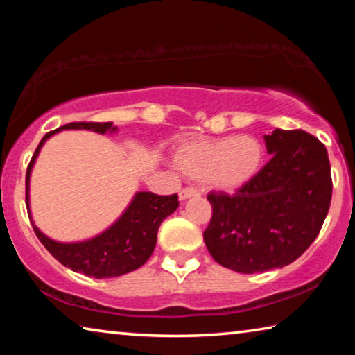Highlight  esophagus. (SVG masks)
<instances>
[{
  "label": "esophagus",
  "instance_id": "obj_1",
  "mask_svg": "<svg viewBox=\"0 0 355 355\" xmlns=\"http://www.w3.org/2000/svg\"><path fill=\"white\" fill-rule=\"evenodd\" d=\"M178 196H180V200H188L191 197H199L200 192L194 188H184L180 191Z\"/></svg>",
  "mask_w": 355,
  "mask_h": 355
}]
</instances>
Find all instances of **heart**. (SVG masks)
I'll use <instances>...</instances> for the list:
<instances>
[{
  "label": "heart",
  "instance_id": "obj_1",
  "mask_svg": "<svg viewBox=\"0 0 355 355\" xmlns=\"http://www.w3.org/2000/svg\"><path fill=\"white\" fill-rule=\"evenodd\" d=\"M263 158V144L250 135L192 139L180 144L172 156L183 175L222 192L250 183L260 172Z\"/></svg>",
  "mask_w": 355,
  "mask_h": 355
}]
</instances>
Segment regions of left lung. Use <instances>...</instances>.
<instances>
[{"mask_svg":"<svg viewBox=\"0 0 355 355\" xmlns=\"http://www.w3.org/2000/svg\"><path fill=\"white\" fill-rule=\"evenodd\" d=\"M271 159L235 196L208 194L203 241L220 266L241 274L288 266L320 233L332 199L326 147L302 130L263 136Z\"/></svg>","mask_w":355,"mask_h":355,"instance_id":"8db88e82","label":"left lung"}]
</instances>
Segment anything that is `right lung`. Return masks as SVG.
I'll return each mask as SVG.
<instances>
[{
    "mask_svg": "<svg viewBox=\"0 0 355 355\" xmlns=\"http://www.w3.org/2000/svg\"><path fill=\"white\" fill-rule=\"evenodd\" d=\"M62 130H87L98 135H116L119 131L112 122H76L64 125L42 137L26 171V207L35 235L59 263L70 268L73 272L94 279H111L135 271L153 254L156 233L161 222L178 208V196H156L153 192L137 191L122 214L98 235L70 243L56 241L46 236L33 220L29 184H31V172L44 144Z\"/></svg>",
    "mask_w": 355,
    "mask_h": 355,
    "instance_id": "obj_1",
    "label": "right lung"
}]
</instances>
